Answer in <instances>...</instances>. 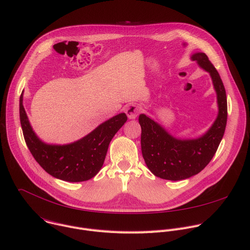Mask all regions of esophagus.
<instances>
[{"instance_id":"34e87169","label":"esophagus","mask_w":250,"mask_h":250,"mask_svg":"<svg viewBox=\"0 0 250 250\" xmlns=\"http://www.w3.org/2000/svg\"><path fill=\"white\" fill-rule=\"evenodd\" d=\"M141 110H142V107L138 104H129L125 106V109L127 118L130 120L137 118L139 113L141 112Z\"/></svg>"}]
</instances>
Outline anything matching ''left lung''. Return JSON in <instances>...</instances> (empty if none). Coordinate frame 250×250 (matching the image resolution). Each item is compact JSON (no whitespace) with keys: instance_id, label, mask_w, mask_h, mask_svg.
Here are the masks:
<instances>
[{"instance_id":"obj_1","label":"left lung","mask_w":250,"mask_h":250,"mask_svg":"<svg viewBox=\"0 0 250 250\" xmlns=\"http://www.w3.org/2000/svg\"><path fill=\"white\" fill-rule=\"evenodd\" d=\"M190 59L211 77L217 96L218 115L210 128L194 140L176 139L144 113L140 116L144 160L155 176L164 179L183 180L200 172L215 154L228 122V101L218 72L204 53H195Z\"/></svg>"}]
</instances>
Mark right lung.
<instances>
[{"label": "right lung", "mask_w": 250, "mask_h": 250, "mask_svg": "<svg viewBox=\"0 0 250 250\" xmlns=\"http://www.w3.org/2000/svg\"><path fill=\"white\" fill-rule=\"evenodd\" d=\"M126 120V115L123 112L75 143L63 146L47 145L34 132L22 105V93L20 97V121L31 153L49 174L70 183L88 180L100 171L111 139Z\"/></svg>", "instance_id": "add662e5"}]
</instances>
